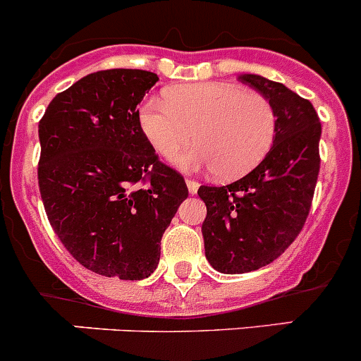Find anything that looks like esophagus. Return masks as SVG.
<instances>
[{"instance_id":"1","label":"esophagus","mask_w":361,"mask_h":361,"mask_svg":"<svg viewBox=\"0 0 361 361\" xmlns=\"http://www.w3.org/2000/svg\"><path fill=\"white\" fill-rule=\"evenodd\" d=\"M186 184H188V190H190L191 195L197 193V191H198V183H197V180H193V178H188Z\"/></svg>"}]
</instances>
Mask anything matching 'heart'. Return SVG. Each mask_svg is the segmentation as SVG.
I'll return each mask as SVG.
<instances>
[{"label":"heart","mask_w":361,"mask_h":361,"mask_svg":"<svg viewBox=\"0 0 361 361\" xmlns=\"http://www.w3.org/2000/svg\"><path fill=\"white\" fill-rule=\"evenodd\" d=\"M159 99H147L140 108V126L164 159H173L186 147L197 150L178 159L184 170L211 168L221 178L252 171L269 152L276 116L266 95L232 83L178 85Z\"/></svg>","instance_id":"obj_1"}]
</instances>
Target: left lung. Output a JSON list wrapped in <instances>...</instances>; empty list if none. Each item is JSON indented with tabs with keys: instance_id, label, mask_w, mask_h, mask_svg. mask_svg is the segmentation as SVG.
Instances as JSON below:
<instances>
[{
	"instance_id": "8db88e82",
	"label": "left lung",
	"mask_w": 361,
	"mask_h": 361,
	"mask_svg": "<svg viewBox=\"0 0 361 361\" xmlns=\"http://www.w3.org/2000/svg\"><path fill=\"white\" fill-rule=\"evenodd\" d=\"M239 80L269 99L276 131L269 152L248 175L198 190L207 207L205 257L225 274L260 269L293 245L310 212L321 166V122L312 102L262 75Z\"/></svg>"
}]
</instances>
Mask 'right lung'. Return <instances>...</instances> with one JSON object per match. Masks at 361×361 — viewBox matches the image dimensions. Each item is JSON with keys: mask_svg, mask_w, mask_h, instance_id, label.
I'll return each instance as SVG.
<instances>
[{"mask_svg": "<svg viewBox=\"0 0 361 361\" xmlns=\"http://www.w3.org/2000/svg\"><path fill=\"white\" fill-rule=\"evenodd\" d=\"M159 80L140 68L88 74L60 92L39 122V188L47 219L81 266L143 280L188 198L184 177L161 163L138 104Z\"/></svg>", "mask_w": 361, "mask_h": 361, "instance_id": "1", "label": "right lung"}]
</instances>
